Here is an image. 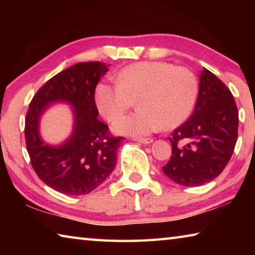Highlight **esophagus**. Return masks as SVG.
Here are the masks:
<instances>
[{
  "instance_id": "esophagus-1",
  "label": "esophagus",
  "mask_w": 255,
  "mask_h": 255,
  "mask_svg": "<svg viewBox=\"0 0 255 255\" xmlns=\"http://www.w3.org/2000/svg\"><path fill=\"white\" fill-rule=\"evenodd\" d=\"M133 140H136L138 143L141 144H150L153 141L152 138H133Z\"/></svg>"
}]
</instances>
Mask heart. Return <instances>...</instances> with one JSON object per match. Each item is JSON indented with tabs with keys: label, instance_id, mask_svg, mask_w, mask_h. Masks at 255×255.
<instances>
[{
	"label": "heart",
	"instance_id": "1",
	"mask_svg": "<svg viewBox=\"0 0 255 255\" xmlns=\"http://www.w3.org/2000/svg\"><path fill=\"white\" fill-rule=\"evenodd\" d=\"M115 82L98 84L97 107L108 122H114L136 100L139 110L115 123L118 132L132 136L180 126L191 114L198 92L189 68L157 60L130 64L115 75Z\"/></svg>",
	"mask_w": 255,
	"mask_h": 255
}]
</instances>
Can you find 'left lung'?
Returning <instances> with one entry per match:
<instances>
[{
    "label": "left lung",
    "instance_id": "left-lung-1",
    "mask_svg": "<svg viewBox=\"0 0 255 255\" xmlns=\"http://www.w3.org/2000/svg\"><path fill=\"white\" fill-rule=\"evenodd\" d=\"M239 111L230 89L204 68L193 114L172 132V155L163 172L185 187L202 185L222 173L234 152Z\"/></svg>",
    "mask_w": 255,
    "mask_h": 255
}]
</instances>
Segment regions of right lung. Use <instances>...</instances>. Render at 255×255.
Listing matches in <instances>:
<instances>
[{
  "label": "right lung",
  "mask_w": 255,
  "mask_h": 255,
  "mask_svg": "<svg viewBox=\"0 0 255 255\" xmlns=\"http://www.w3.org/2000/svg\"><path fill=\"white\" fill-rule=\"evenodd\" d=\"M110 65L101 62L75 64L51 77L34 94L25 116V145L32 169L42 182L64 195H86L114 171L125 137L111 135L98 120L96 88ZM68 101L75 106V132L67 143L50 148L37 133L39 118L48 103Z\"/></svg>",
  "instance_id": "add662e5"
}]
</instances>
